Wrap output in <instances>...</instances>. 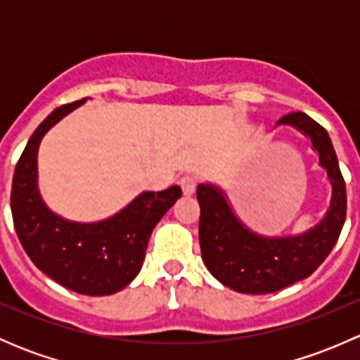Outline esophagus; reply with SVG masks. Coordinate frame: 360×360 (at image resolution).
Returning a JSON list of instances; mask_svg holds the SVG:
<instances>
[{
	"instance_id": "obj_1",
	"label": "esophagus",
	"mask_w": 360,
	"mask_h": 360,
	"mask_svg": "<svg viewBox=\"0 0 360 360\" xmlns=\"http://www.w3.org/2000/svg\"><path fill=\"white\" fill-rule=\"evenodd\" d=\"M179 184H181V188H183V193L188 195V197H190V195H193L195 190H197V179H195L193 176L181 177Z\"/></svg>"
}]
</instances>
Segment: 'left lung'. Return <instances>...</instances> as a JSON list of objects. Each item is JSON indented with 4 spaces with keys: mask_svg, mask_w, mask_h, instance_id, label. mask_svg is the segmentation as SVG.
<instances>
[{
    "mask_svg": "<svg viewBox=\"0 0 360 360\" xmlns=\"http://www.w3.org/2000/svg\"><path fill=\"white\" fill-rule=\"evenodd\" d=\"M281 125L310 141L331 184V200L319 223L301 233L261 235L237 216L223 188L209 181L197 188L203 263L221 284L242 294L275 292L310 277L336 245L347 216V190L328 130L304 112L285 115L275 127Z\"/></svg>",
    "mask_w": 360,
    "mask_h": 360,
    "instance_id": "8db88e82",
    "label": "left lung"
}]
</instances>
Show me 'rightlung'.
Returning <instances> with one entry per match:
<instances>
[{
  "label": "right lung",
  "mask_w": 360,
  "mask_h": 360,
  "mask_svg": "<svg viewBox=\"0 0 360 360\" xmlns=\"http://www.w3.org/2000/svg\"><path fill=\"white\" fill-rule=\"evenodd\" d=\"M89 97L57 108L25 144L12 183L13 226L36 268L71 291L108 296L122 291L141 271L151 231L181 198L179 186L143 191L112 216L92 223L53 212L38 186V150L45 134Z\"/></svg>",
  "instance_id": "add662e5"
}]
</instances>
